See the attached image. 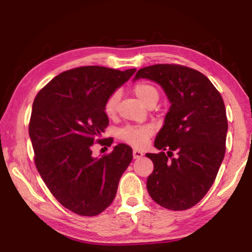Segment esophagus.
Here are the masks:
<instances>
[{"label": "esophagus", "instance_id": "esophagus-1", "mask_svg": "<svg viewBox=\"0 0 252 252\" xmlns=\"http://www.w3.org/2000/svg\"><path fill=\"white\" fill-rule=\"evenodd\" d=\"M133 157H134V159H139V158H141V157H143V153L142 151H140V150H133Z\"/></svg>", "mask_w": 252, "mask_h": 252}]
</instances>
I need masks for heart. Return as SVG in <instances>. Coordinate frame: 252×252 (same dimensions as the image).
<instances>
[{
    "mask_svg": "<svg viewBox=\"0 0 252 252\" xmlns=\"http://www.w3.org/2000/svg\"><path fill=\"white\" fill-rule=\"evenodd\" d=\"M133 93L135 94L140 102L148 106L151 103L158 101V91L153 85L141 82L135 85L133 88ZM119 101V93L115 92L106 98L104 103V112L108 117H112L117 111V105ZM153 134V129L149 126H128L123 128L119 132V137L126 143L130 144L134 148H142L147 144L148 140Z\"/></svg>",
    "mask_w": 252,
    "mask_h": 252,
    "instance_id": "obj_1",
    "label": "heart"
}]
</instances>
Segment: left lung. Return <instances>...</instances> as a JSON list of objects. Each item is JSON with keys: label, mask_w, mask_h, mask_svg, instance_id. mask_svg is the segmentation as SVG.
<instances>
[{"label": "left lung", "mask_w": 252, "mask_h": 252, "mask_svg": "<svg viewBox=\"0 0 252 252\" xmlns=\"http://www.w3.org/2000/svg\"><path fill=\"white\" fill-rule=\"evenodd\" d=\"M139 79L159 85L171 103L155 140L159 153L146 154L154 163L148 192L163 208L187 210L211 188L225 156L228 123L222 97L204 74L182 65L143 67L134 81Z\"/></svg>", "instance_id": "8db88e82"}]
</instances>
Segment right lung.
Masks as SVG:
<instances>
[{"instance_id": "obj_1", "label": "right lung", "mask_w": 252, "mask_h": 252, "mask_svg": "<svg viewBox=\"0 0 252 252\" xmlns=\"http://www.w3.org/2000/svg\"><path fill=\"white\" fill-rule=\"evenodd\" d=\"M135 71L77 67L55 77L34 98L29 133L35 166L54 197L77 215L104 211L133 159L132 148L125 143L101 158L93 157L92 146L102 142L109 125L106 98Z\"/></svg>"}]
</instances>
